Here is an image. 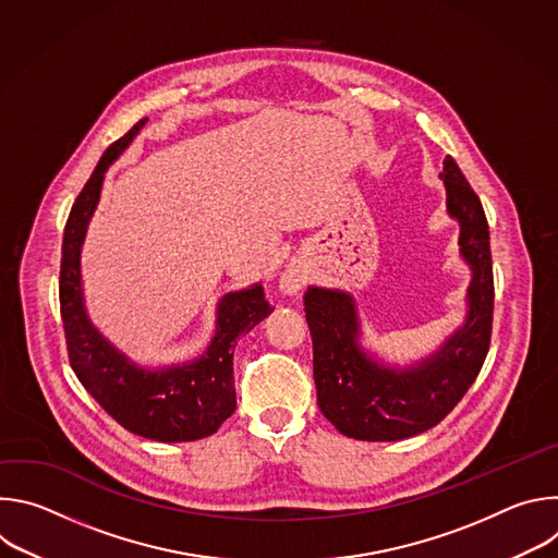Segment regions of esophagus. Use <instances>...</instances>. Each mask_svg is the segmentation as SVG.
I'll return each mask as SVG.
<instances>
[{
	"label": "esophagus",
	"instance_id": "obj_1",
	"mask_svg": "<svg viewBox=\"0 0 558 558\" xmlns=\"http://www.w3.org/2000/svg\"><path fill=\"white\" fill-rule=\"evenodd\" d=\"M289 293H293V291H298L300 289V284L293 280V278H284V284H282Z\"/></svg>",
	"mask_w": 558,
	"mask_h": 558
}]
</instances>
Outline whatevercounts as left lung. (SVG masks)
I'll list each match as a JSON object with an SVG mask.
<instances>
[{"label":"left lung","mask_w":558,"mask_h":558,"mask_svg":"<svg viewBox=\"0 0 558 558\" xmlns=\"http://www.w3.org/2000/svg\"><path fill=\"white\" fill-rule=\"evenodd\" d=\"M439 179L448 214L461 227L459 252L472 280L465 323L437 353L409 368L386 366L360 347V320L349 293L320 287L304 293L317 407L347 437L397 441L437 426L459 404L488 355L495 304L488 220L452 156H446Z\"/></svg>","instance_id":"left-lung-1"}]
</instances>
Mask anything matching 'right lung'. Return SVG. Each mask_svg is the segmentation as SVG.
Returning a JSON list of instances; mask_svg holds the SVG:
<instances>
[{
	"label": "right lung",
	"instance_id": "add662e5",
	"mask_svg": "<svg viewBox=\"0 0 558 558\" xmlns=\"http://www.w3.org/2000/svg\"><path fill=\"white\" fill-rule=\"evenodd\" d=\"M145 121L141 119L104 151L70 209L61 245V320L74 375L112 420L145 439L194 441L214 435L235 411L233 349L238 338L263 323L274 306L260 284L227 293L218 302L216 333L207 351L194 362L166 368H143L130 362L93 327L84 308L78 256L101 196L104 177Z\"/></svg>",
	"mask_w": 558,
	"mask_h": 558
}]
</instances>
